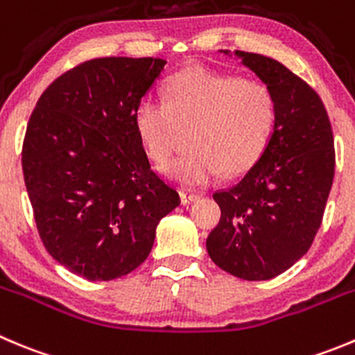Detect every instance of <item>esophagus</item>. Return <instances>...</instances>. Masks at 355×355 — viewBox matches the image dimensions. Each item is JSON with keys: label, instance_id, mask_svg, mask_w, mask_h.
Returning <instances> with one entry per match:
<instances>
[{"label": "esophagus", "instance_id": "esophagus-1", "mask_svg": "<svg viewBox=\"0 0 355 355\" xmlns=\"http://www.w3.org/2000/svg\"><path fill=\"white\" fill-rule=\"evenodd\" d=\"M196 200H200V194L198 193H189V191H182L180 193V203L182 205H189Z\"/></svg>", "mask_w": 355, "mask_h": 355}]
</instances>
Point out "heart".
I'll return each mask as SVG.
<instances>
[{
    "instance_id": "obj_1",
    "label": "heart",
    "mask_w": 355,
    "mask_h": 355,
    "mask_svg": "<svg viewBox=\"0 0 355 355\" xmlns=\"http://www.w3.org/2000/svg\"><path fill=\"white\" fill-rule=\"evenodd\" d=\"M168 101L145 98L135 125L147 154L164 162L182 131H193V152L162 168L170 180L200 187L218 175H241L261 159L273 135L277 105L261 82L191 66L166 84Z\"/></svg>"
}]
</instances>
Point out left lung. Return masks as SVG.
I'll return each instance as SVG.
<instances>
[{
  "label": "left lung",
  "instance_id": "obj_1",
  "mask_svg": "<svg viewBox=\"0 0 355 355\" xmlns=\"http://www.w3.org/2000/svg\"><path fill=\"white\" fill-rule=\"evenodd\" d=\"M234 58L271 91L277 122L259 161L214 194L220 220L207 250L234 277L270 280L300 261L319 231L334 177L333 131L319 94L282 62L241 51Z\"/></svg>",
  "mask_w": 355,
  "mask_h": 355
}]
</instances>
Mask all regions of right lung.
Segmentation results:
<instances>
[{
  "instance_id": "right-lung-1",
  "label": "right lung",
  "mask_w": 355,
  "mask_h": 355,
  "mask_svg": "<svg viewBox=\"0 0 355 355\" xmlns=\"http://www.w3.org/2000/svg\"><path fill=\"white\" fill-rule=\"evenodd\" d=\"M166 61L99 58L40 96L22 171L47 252L87 280H114L150 254L155 227L180 205L150 170L135 110Z\"/></svg>"
}]
</instances>
